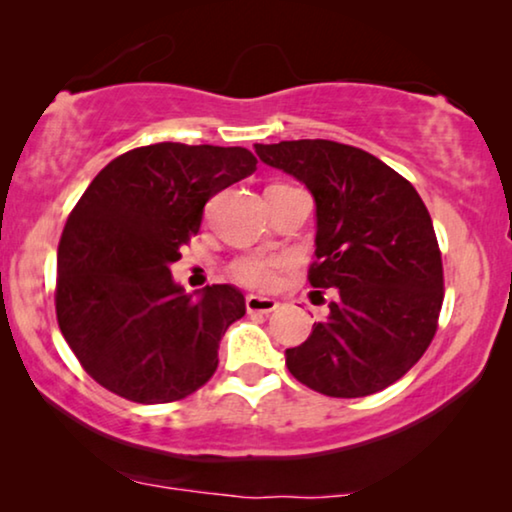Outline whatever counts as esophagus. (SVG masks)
I'll list each match as a JSON object with an SVG mask.
<instances>
[{"mask_svg":"<svg viewBox=\"0 0 512 512\" xmlns=\"http://www.w3.org/2000/svg\"><path fill=\"white\" fill-rule=\"evenodd\" d=\"M244 303H247V310L249 312H261V314H270V312H275L277 307H279V303H277L275 298L256 296V293H249Z\"/></svg>","mask_w":512,"mask_h":512,"instance_id":"obj_1","label":"esophagus"}]
</instances>
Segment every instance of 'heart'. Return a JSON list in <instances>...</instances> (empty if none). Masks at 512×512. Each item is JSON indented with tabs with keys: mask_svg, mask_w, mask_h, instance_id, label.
Instances as JSON below:
<instances>
[{
	"mask_svg": "<svg viewBox=\"0 0 512 512\" xmlns=\"http://www.w3.org/2000/svg\"><path fill=\"white\" fill-rule=\"evenodd\" d=\"M284 265V256L270 254V251H251V254H244L230 263L228 275L240 286L265 291L277 284V275Z\"/></svg>",
	"mask_w": 512,
	"mask_h": 512,
	"instance_id": "heart-1",
	"label": "heart"
}]
</instances>
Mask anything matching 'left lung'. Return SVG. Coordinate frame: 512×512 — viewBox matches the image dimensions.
<instances>
[{"label":"left lung","instance_id":"1","mask_svg":"<svg viewBox=\"0 0 512 512\" xmlns=\"http://www.w3.org/2000/svg\"><path fill=\"white\" fill-rule=\"evenodd\" d=\"M265 165L307 186L317 205L314 289H335L328 317L286 368L319 394L387 389L422 359L443 305V263L429 209L401 174L328 139L254 144Z\"/></svg>","mask_w":512,"mask_h":512}]
</instances>
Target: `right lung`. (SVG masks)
I'll list each match as a JSON object with an SVG mask.
<instances>
[{"label": "right lung", "mask_w": 512, "mask_h": 512, "mask_svg": "<svg viewBox=\"0 0 512 512\" xmlns=\"http://www.w3.org/2000/svg\"><path fill=\"white\" fill-rule=\"evenodd\" d=\"M256 172L242 146H139L90 181L62 230L55 312L67 345L104 389L172 403L219 366V342L247 307L233 284L186 293L172 279L202 209Z\"/></svg>", "instance_id": "obj_1"}]
</instances>
